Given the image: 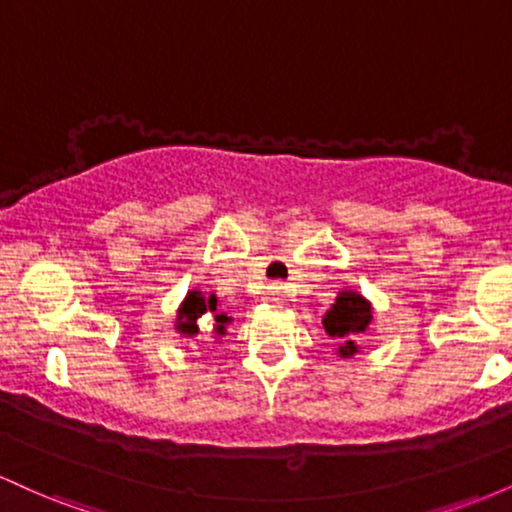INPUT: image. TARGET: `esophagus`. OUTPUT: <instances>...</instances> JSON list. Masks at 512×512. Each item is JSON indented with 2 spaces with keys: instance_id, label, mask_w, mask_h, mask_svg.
Instances as JSON below:
<instances>
[{
  "instance_id": "esophagus-1",
  "label": "esophagus",
  "mask_w": 512,
  "mask_h": 512,
  "mask_svg": "<svg viewBox=\"0 0 512 512\" xmlns=\"http://www.w3.org/2000/svg\"><path fill=\"white\" fill-rule=\"evenodd\" d=\"M269 301H274V303H284V298H286V291H284V286L279 284V281H274L272 286H269Z\"/></svg>"
}]
</instances>
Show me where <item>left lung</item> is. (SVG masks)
I'll use <instances>...</instances> for the list:
<instances>
[{
  "label": "left lung",
  "instance_id": "1",
  "mask_svg": "<svg viewBox=\"0 0 512 512\" xmlns=\"http://www.w3.org/2000/svg\"><path fill=\"white\" fill-rule=\"evenodd\" d=\"M370 317H373L370 315V305L358 293L344 291L339 293L337 303L325 315L322 325H325L327 334L339 342V354L354 356L358 349L356 339L366 332Z\"/></svg>",
  "mask_w": 512,
  "mask_h": 512
}]
</instances>
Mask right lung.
<instances>
[{
    "mask_svg": "<svg viewBox=\"0 0 512 512\" xmlns=\"http://www.w3.org/2000/svg\"><path fill=\"white\" fill-rule=\"evenodd\" d=\"M209 313L216 320V334H223V325L228 322V317L216 313V296L204 298L199 291H190L187 293L185 303H182L180 313H178V330L182 334H190V337H195V334L199 332L197 320L199 317H207Z\"/></svg>",
    "mask_w": 512,
    "mask_h": 512,
    "instance_id": "add662e5",
    "label": "right lung"
}]
</instances>
